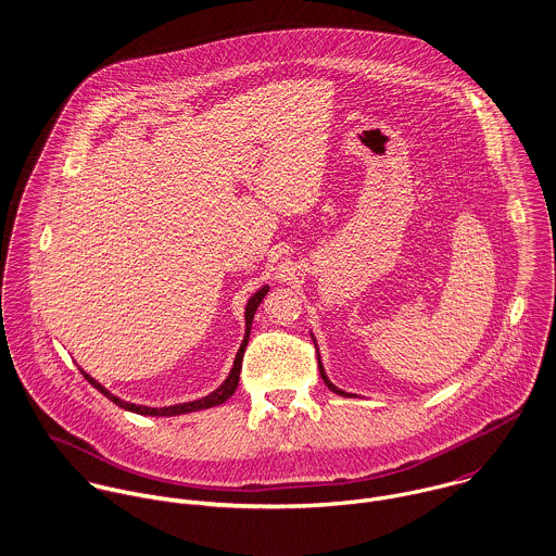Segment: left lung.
Wrapping results in <instances>:
<instances>
[{"label": "left lung", "mask_w": 556, "mask_h": 556, "mask_svg": "<svg viewBox=\"0 0 556 556\" xmlns=\"http://www.w3.org/2000/svg\"><path fill=\"white\" fill-rule=\"evenodd\" d=\"M317 359H318V372H320V379H323V381H325V386H327V388H329V390H331V392H333V394H340V396H349V394H346V392H342V390H338V388H336V386H333V383H331V381H329V379H327V375H325V370H323V366H320V357H318V353H317Z\"/></svg>", "instance_id": "8db88e82"}]
</instances>
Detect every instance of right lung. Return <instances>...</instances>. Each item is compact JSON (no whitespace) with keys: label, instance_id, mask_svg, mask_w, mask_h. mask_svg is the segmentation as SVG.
Wrapping results in <instances>:
<instances>
[{"label":"right lung","instance_id":"right-lung-1","mask_svg":"<svg viewBox=\"0 0 556 556\" xmlns=\"http://www.w3.org/2000/svg\"><path fill=\"white\" fill-rule=\"evenodd\" d=\"M269 287H263L258 289L250 300H248V306H245V336H243V342L239 346L238 355H236V362H233V368H231V375L227 377V381L216 390L212 392L210 396L201 397V400H192V402H184V404H173V406H164V408H154V406H141V404H132V402H124L113 394H109L98 381H93L89 375H85L83 370V377L87 379V383H91L100 394L113 400L117 406L126 408V410H132V413H139V415H154V417H166V415H181V413H192V410H201V408H210V406H218L223 402H227L229 397L236 394L239 383V372H241V359H243V351L248 346V338H250V325H252V318L254 313L258 308V304L263 302V298L267 295Z\"/></svg>","mask_w":556,"mask_h":556}]
</instances>
